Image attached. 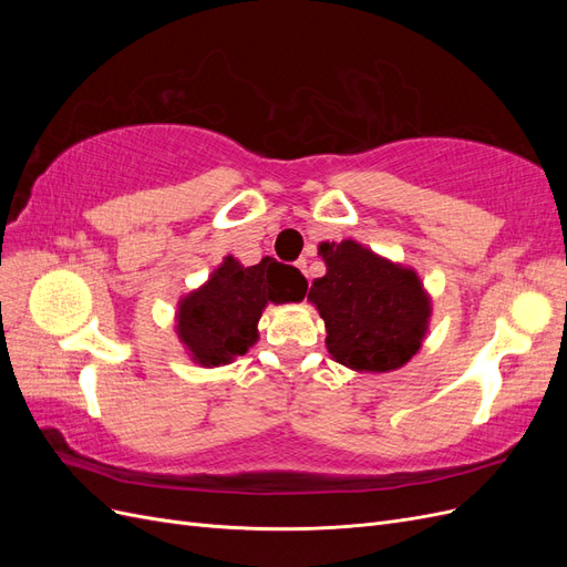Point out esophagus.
Returning <instances> with one entry per match:
<instances>
[{
	"label": "esophagus",
	"mask_w": 567,
	"mask_h": 567,
	"mask_svg": "<svg viewBox=\"0 0 567 567\" xmlns=\"http://www.w3.org/2000/svg\"><path fill=\"white\" fill-rule=\"evenodd\" d=\"M298 267H300V271H302L305 277H307V260H305V257H300V260H298Z\"/></svg>",
	"instance_id": "esophagus-1"
}]
</instances>
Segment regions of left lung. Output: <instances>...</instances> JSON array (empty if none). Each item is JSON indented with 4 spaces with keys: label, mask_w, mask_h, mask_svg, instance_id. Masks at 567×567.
<instances>
[{
    "label": "left lung",
    "mask_w": 567,
    "mask_h": 567,
    "mask_svg": "<svg viewBox=\"0 0 567 567\" xmlns=\"http://www.w3.org/2000/svg\"><path fill=\"white\" fill-rule=\"evenodd\" d=\"M326 274L310 298L326 323L336 362L354 371H392L421 348L431 302L419 277L354 241L321 244Z\"/></svg>",
    "instance_id": "8db88e82"
}]
</instances>
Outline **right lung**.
I'll use <instances>...</instances> for the list:
<instances>
[{
	"instance_id": "add662e5",
	"label": "right lung",
	"mask_w": 567,
	"mask_h": 567,
	"mask_svg": "<svg viewBox=\"0 0 567 567\" xmlns=\"http://www.w3.org/2000/svg\"><path fill=\"white\" fill-rule=\"evenodd\" d=\"M305 290L302 274L274 257L252 267L227 257L208 284L182 300L177 333L203 367L229 364L257 340L267 302L302 300Z\"/></svg>"
}]
</instances>
